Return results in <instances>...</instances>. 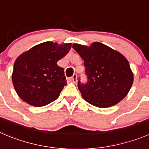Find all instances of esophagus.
<instances>
[{
    "instance_id": "esophagus-1",
    "label": "esophagus",
    "mask_w": 149,
    "mask_h": 149,
    "mask_svg": "<svg viewBox=\"0 0 149 149\" xmlns=\"http://www.w3.org/2000/svg\"><path fill=\"white\" fill-rule=\"evenodd\" d=\"M70 80L72 81L73 83H76L77 82V75L76 74H73V76L70 78Z\"/></svg>"
}]
</instances>
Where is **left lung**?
Masks as SVG:
<instances>
[{
	"label": "left lung",
	"instance_id": "left-lung-1",
	"mask_svg": "<svg viewBox=\"0 0 149 149\" xmlns=\"http://www.w3.org/2000/svg\"><path fill=\"white\" fill-rule=\"evenodd\" d=\"M72 47L84 60L88 81L84 84L79 81L78 87L87 102L107 108L127 95L134 76L124 56L98 42L90 46L74 43Z\"/></svg>",
	"mask_w": 149,
	"mask_h": 149
}]
</instances>
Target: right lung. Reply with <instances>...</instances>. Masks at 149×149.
Listing matches in <instances>:
<instances>
[{"instance_id":"1","label":"right lung","mask_w":149,"mask_h":149,"mask_svg":"<svg viewBox=\"0 0 149 149\" xmlns=\"http://www.w3.org/2000/svg\"><path fill=\"white\" fill-rule=\"evenodd\" d=\"M71 43L45 42L20 54L14 64L12 80L23 101L45 106L55 101L67 84L64 69L57 62L70 51Z\"/></svg>"}]
</instances>
